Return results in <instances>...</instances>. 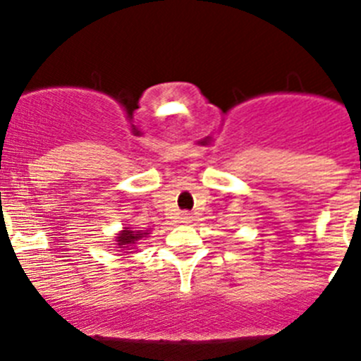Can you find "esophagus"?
Returning a JSON list of instances; mask_svg holds the SVG:
<instances>
[{"label": "esophagus", "instance_id": "obj_1", "mask_svg": "<svg viewBox=\"0 0 361 361\" xmlns=\"http://www.w3.org/2000/svg\"><path fill=\"white\" fill-rule=\"evenodd\" d=\"M192 220V216L188 213H183L181 214V221H183V224H188V221Z\"/></svg>", "mask_w": 361, "mask_h": 361}]
</instances>
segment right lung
<instances>
[{"label":"right lung","instance_id":"obj_1","mask_svg":"<svg viewBox=\"0 0 361 361\" xmlns=\"http://www.w3.org/2000/svg\"><path fill=\"white\" fill-rule=\"evenodd\" d=\"M148 234H150V231H133L130 227H123V231H120L115 235V245L116 248L123 250L126 253H130V251L136 250V243L140 239L148 238Z\"/></svg>","mask_w":361,"mask_h":361}]
</instances>
